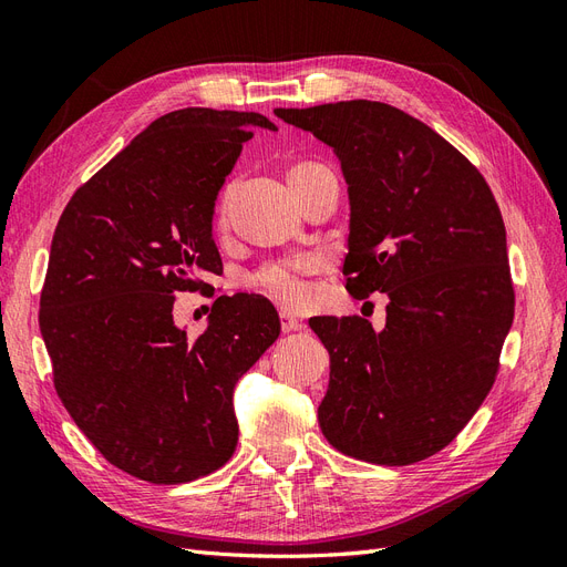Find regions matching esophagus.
Instances as JSON below:
<instances>
[{"label": "esophagus", "instance_id": "obj_1", "mask_svg": "<svg viewBox=\"0 0 567 567\" xmlns=\"http://www.w3.org/2000/svg\"><path fill=\"white\" fill-rule=\"evenodd\" d=\"M279 319H281V329H284V333L300 331V329H302V321H300L296 315H290V312H286V310H281V312H279Z\"/></svg>", "mask_w": 567, "mask_h": 567}]
</instances>
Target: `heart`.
Masks as SVG:
<instances>
[{
  "mask_svg": "<svg viewBox=\"0 0 567 567\" xmlns=\"http://www.w3.org/2000/svg\"><path fill=\"white\" fill-rule=\"evenodd\" d=\"M317 163H296L288 167L286 179L288 184L298 182L310 173ZM229 198H231V186H227L221 192L219 198V208H217V221L225 225L227 221V208H229ZM323 269V260L319 255H293V257H284V260H274L262 265L257 271L250 274V286L255 290H260L262 296L269 300L279 302L284 307H300L310 298V279L315 274Z\"/></svg>",
  "mask_w": 567,
  "mask_h": 567,
  "instance_id": "1",
  "label": "heart"
}]
</instances>
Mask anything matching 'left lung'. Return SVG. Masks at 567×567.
Returning a JSON list of instances; mask_svg holds the SVG:
<instances>
[{
	"label": "left lung",
	"mask_w": 567,
	"mask_h": 567,
	"mask_svg": "<svg viewBox=\"0 0 567 567\" xmlns=\"http://www.w3.org/2000/svg\"><path fill=\"white\" fill-rule=\"evenodd\" d=\"M277 115L340 161L352 210L346 288L390 298L383 331L357 315L310 321L331 357L321 433L359 461H423L463 431L499 373L516 310L499 205L461 151L381 101Z\"/></svg>",
	"instance_id": "left-lung-1"
}]
</instances>
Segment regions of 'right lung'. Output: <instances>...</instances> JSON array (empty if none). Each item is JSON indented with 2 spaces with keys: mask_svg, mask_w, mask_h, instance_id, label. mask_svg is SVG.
<instances>
[{
  "mask_svg": "<svg viewBox=\"0 0 567 567\" xmlns=\"http://www.w3.org/2000/svg\"><path fill=\"white\" fill-rule=\"evenodd\" d=\"M260 113L182 109L142 132L68 200L51 238L40 331L54 388L115 468L179 485L225 466L231 394L281 333L260 296H219L188 340L175 293L213 290L217 192Z\"/></svg>",
  "mask_w": 567,
  "mask_h": 567,
  "instance_id": "add662e5",
  "label": "right lung"
}]
</instances>
